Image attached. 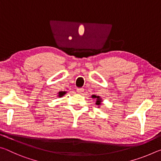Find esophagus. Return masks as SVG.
<instances>
[{
	"instance_id": "34e87169",
	"label": "esophagus",
	"mask_w": 161,
	"mask_h": 161,
	"mask_svg": "<svg viewBox=\"0 0 161 161\" xmlns=\"http://www.w3.org/2000/svg\"><path fill=\"white\" fill-rule=\"evenodd\" d=\"M84 89H83V88H79V89H77V93L78 94H82L83 92H84Z\"/></svg>"
}]
</instances>
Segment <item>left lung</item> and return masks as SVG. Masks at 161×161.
Returning a JSON list of instances; mask_svg holds the SVG:
<instances>
[{"mask_svg":"<svg viewBox=\"0 0 161 161\" xmlns=\"http://www.w3.org/2000/svg\"><path fill=\"white\" fill-rule=\"evenodd\" d=\"M92 98H97V102H96V104L99 106L101 104V102H102V99H101V98L99 96H95V95H92Z\"/></svg>","mask_w":161,"mask_h":161,"instance_id":"obj_1","label":"left lung"}]
</instances>
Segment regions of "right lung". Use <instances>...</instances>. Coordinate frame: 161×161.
I'll return each mask as SVG.
<instances>
[{"instance_id":"1","label":"right lung","mask_w":161,"mask_h":161,"mask_svg":"<svg viewBox=\"0 0 161 161\" xmlns=\"http://www.w3.org/2000/svg\"><path fill=\"white\" fill-rule=\"evenodd\" d=\"M65 94H66V92H59V97H61L62 96H64Z\"/></svg>"}]
</instances>
